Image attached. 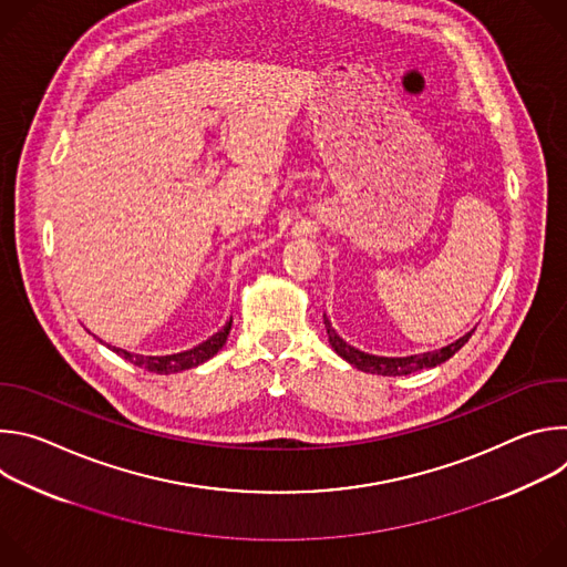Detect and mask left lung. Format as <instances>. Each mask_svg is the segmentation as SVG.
I'll use <instances>...</instances> for the list:
<instances>
[{"instance_id": "left-lung-1", "label": "left lung", "mask_w": 567, "mask_h": 567, "mask_svg": "<svg viewBox=\"0 0 567 567\" xmlns=\"http://www.w3.org/2000/svg\"><path fill=\"white\" fill-rule=\"evenodd\" d=\"M326 318V330H328V337H330V346L334 348V352L346 359L348 363H352L354 368L363 370V372H370V374H383V377H401V374H411V372H417V370H424V368H435L444 361H449L468 339L473 332L464 334L462 339H457L455 343L442 348V350H433V352H424V354H413V357H374V354H368V352H361L352 346H348L339 334L337 330L332 328V322Z\"/></svg>"}]
</instances>
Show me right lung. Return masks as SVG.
<instances>
[{
    "mask_svg": "<svg viewBox=\"0 0 567 567\" xmlns=\"http://www.w3.org/2000/svg\"><path fill=\"white\" fill-rule=\"evenodd\" d=\"M230 326H233V316L228 318L226 326L215 332L210 339H206L204 343L186 350V352H177V354H168V357H143V354H132L127 350H118L114 348L116 354H121L123 359L132 361L134 365L138 368H145L147 372H156V374H171V372H182V370H188V368H195L204 361H208L210 357H215L221 346L226 343V337L230 332Z\"/></svg>",
    "mask_w": 567,
    "mask_h": 567,
    "instance_id": "1",
    "label": "right lung"
}]
</instances>
